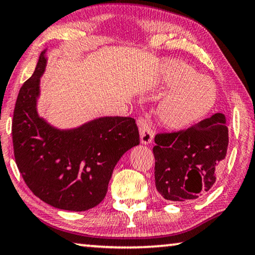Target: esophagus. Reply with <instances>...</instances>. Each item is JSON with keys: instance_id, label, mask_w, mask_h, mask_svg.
I'll use <instances>...</instances> for the list:
<instances>
[{"instance_id": "obj_1", "label": "esophagus", "mask_w": 255, "mask_h": 255, "mask_svg": "<svg viewBox=\"0 0 255 255\" xmlns=\"http://www.w3.org/2000/svg\"><path fill=\"white\" fill-rule=\"evenodd\" d=\"M136 124L139 127V131H140V140L141 143L143 144H148L152 141V138H154V132H152L150 125L147 123V121L143 119V117H139L136 120Z\"/></svg>"}]
</instances>
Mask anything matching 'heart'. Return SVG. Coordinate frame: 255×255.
Segmentation results:
<instances>
[{
  "label": "heart",
  "instance_id": "obj_1",
  "mask_svg": "<svg viewBox=\"0 0 255 255\" xmlns=\"http://www.w3.org/2000/svg\"><path fill=\"white\" fill-rule=\"evenodd\" d=\"M162 84L174 88L158 106L157 114L164 125L174 130L193 127L212 111L218 91L211 78L199 75L183 62H170L160 76Z\"/></svg>",
  "mask_w": 255,
  "mask_h": 255
}]
</instances>
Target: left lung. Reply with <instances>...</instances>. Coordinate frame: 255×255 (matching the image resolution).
<instances>
[{"label": "left lung", "mask_w": 255, "mask_h": 255, "mask_svg": "<svg viewBox=\"0 0 255 255\" xmlns=\"http://www.w3.org/2000/svg\"><path fill=\"white\" fill-rule=\"evenodd\" d=\"M226 116L217 113L193 127L155 136V185L167 201L196 199L214 185L228 148Z\"/></svg>", "instance_id": "8db88e82"}]
</instances>
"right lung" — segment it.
I'll return each mask as SVG.
<instances>
[{
    "label": "right lung",
    "mask_w": 255,
    "mask_h": 255,
    "mask_svg": "<svg viewBox=\"0 0 255 255\" xmlns=\"http://www.w3.org/2000/svg\"><path fill=\"white\" fill-rule=\"evenodd\" d=\"M45 51L19 91L12 121L14 158L23 181L35 196L53 207L87 211L107 194L113 170L140 142L132 117L106 116L60 130L38 116L40 78Z\"/></svg>",
    "instance_id": "add662e5"
}]
</instances>
